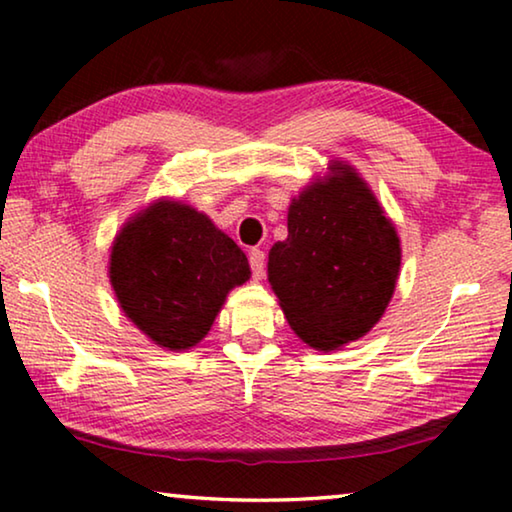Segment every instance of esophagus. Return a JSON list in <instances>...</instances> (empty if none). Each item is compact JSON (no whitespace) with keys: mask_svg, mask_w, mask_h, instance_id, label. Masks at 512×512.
I'll use <instances>...</instances> for the list:
<instances>
[{"mask_svg":"<svg viewBox=\"0 0 512 512\" xmlns=\"http://www.w3.org/2000/svg\"><path fill=\"white\" fill-rule=\"evenodd\" d=\"M248 262H250V268H253L255 280H262V277H264V268H266V255H264L259 248H253V250H250V253H248Z\"/></svg>","mask_w":512,"mask_h":512,"instance_id":"1","label":"esophagus"}]
</instances>
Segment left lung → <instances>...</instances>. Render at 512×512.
Segmentation results:
<instances>
[{
    "instance_id": "left-lung-1",
    "label": "left lung",
    "mask_w": 512,
    "mask_h": 512,
    "mask_svg": "<svg viewBox=\"0 0 512 512\" xmlns=\"http://www.w3.org/2000/svg\"><path fill=\"white\" fill-rule=\"evenodd\" d=\"M289 237L268 250V282L309 348L332 352L375 327L395 293L402 244L375 192L350 162L291 198Z\"/></svg>"
}]
</instances>
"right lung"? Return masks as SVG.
Returning a JSON list of instances; mask_svg holds the SVG:
<instances>
[{"label": "right lung", "mask_w": 512, "mask_h": 512, "mask_svg": "<svg viewBox=\"0 0 512 512\" xmlns=\"http://www.w3.org/2000/svg\"><path fill=\"white\" fill-rule=\"evenodd\" d=\"M108 277L146 339L180 352L205 339L228 293L250 280V264L210 216L162 196L121 225Z\"/></svg>", "instance_id": "1"}]
</instances>
